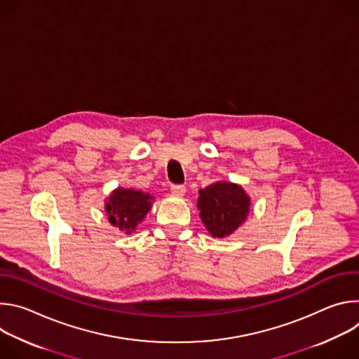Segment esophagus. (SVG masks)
Masks as SVG:
<instances>
[{"label":"esophagus","mask_w":359,"mask_h":359,"mask_svg":"<svg viewBox=\"0 0 359 359\" xmlns=\"http://www.w3.org/2000/svg\"><path fill=\"white\" fill-rule=\"evenodd\" d=\"M170 191H172L173 196L182 197V196H184V193H186V187H184L183 184H173L172 189H170Z\"/></svg>","instance_id":"34e87169"}]
</instances>
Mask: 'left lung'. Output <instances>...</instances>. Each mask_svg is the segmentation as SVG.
Returning a JSON list of instances; mask_svg holds the SVG:
<instances>
[{
  "label": "left lung",
  "mask_w": 359,
  "mask_h": 359,
  "mask_svg": "<svg viewBox=\"0 0 359 359\" xmlns=\"http://www.w3.org/2000/svg\"><path fill=\"white\" fill-rule=\"evenodd\" d=\"M198 194L200 219L213 237L230 236L250 213V197L240 184L217 182L198 190Z\"/></svg>",
  "instance_id": "1"
}]
</instances>
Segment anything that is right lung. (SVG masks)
<instances>
[{
    "instance_id": "add662e5",
    "label": "right lung",
    "mask_w": 359,
    "mask_h": 359,
    "mask_svg": "<svg viewBox=\"0 0 359 359\" xmlns=\"http://www.w3.org/2000/svg\"><path fill=\"white\" fill-rule=\"evenodd\" d=\"M151 196L135 189L118 187L105 203V213L112 226L130 234L151 208Z\"/></svg>"
}]
</instances>
